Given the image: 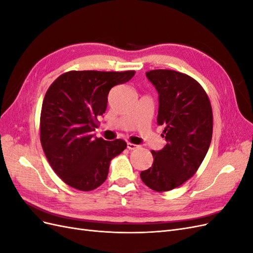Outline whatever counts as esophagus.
Instances as JSON below:
<instances>
[{
  "label": "esophagus",
  "mask_w": 253,
  "mask_h": 253,
  "mask_svg": "<svg viewBox=\"0 0 253 253\" xmlns=\"http://www.w3.org/2000/svg\"><path fill=\"white\" fill-rule=\"evenodd\" d=\"M126 148H127L128 150H134V149H136V148H138V145H136V144L131 143V142H127V143H126Z\"/></svg>",
  "instance_id": "34e87169"
}]
</instances>
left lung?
I'll return each mask as SVG.
<instances>
[{"mask_svg":"<svg viewBox=\"0 0 253 253\" xmlns=\"http://www.w3.org/2000/svg\"><path fill=\"white\" fill-rule=\"evenodd\" d=\"M158 93L157 125L167 144L152 151L150 169L140 173L141 180L157 192L182 185L195 174L209 150L213 116L206 91L190 76L170 70L145 73Z\"/></svg>","mask_w":253,"mask_h":253,"instance_id":"1","label":"left lung"}]
</instances>
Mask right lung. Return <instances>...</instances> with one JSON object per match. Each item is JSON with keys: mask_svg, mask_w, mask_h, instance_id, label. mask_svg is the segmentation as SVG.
<instances>
[{"mask_svg": "<svg viewBox=\"0 0 253 253\" xmlns=\"http://www.w3.org/2000/svg\"><path fill=\"white\" fill-rule=\"evenodd\" d=\"M134 75V71H73L61 75L47 89L40 139L52 170L68 186L80 191L101 186L111 160L126 148L125 140L106 141L93 132L105 113L110 89Z\"/></svg>", "mask_w": 253, "mask_h": 253, "instance_id": "add662e5", "label": "right lung"}]
</instances>
